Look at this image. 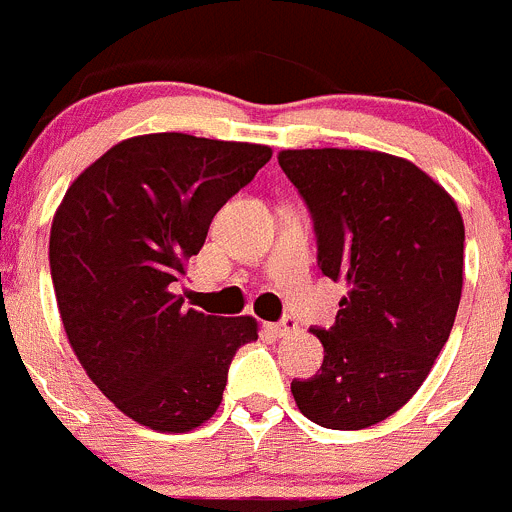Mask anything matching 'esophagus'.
<instances>
[{
    "label": "esophagus",
    "mask_w": 512,
    "mask_h": 512,
    "mask_svg": "<svg viewBox=\"0 0 512 512\" xmlns=\"http://www.w3.org/2000/svg\"><path fill=\"white\" fill-rule=\"evenodd\" d=\"M267 333H272L275 338H283V336H290V333L298 328V323L293 321V318H283L280 323H267Z\"/></svg>",
    "instance_id": "34e87169"
}]
</instances>
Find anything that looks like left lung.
<instances>
[{
    "label": "left lung",
    "mask_w": 512,
    "mask_h": 512,
    "mask_svg": "<svg viewBox=\"0 0 512 512\" xmlns=\"http://www.w3.org/2000/svg\"><path fill=\"white\" fill-rule=\"evenodd\" d=\"M318 237V267L346 280L323 364L290 384L326 429H366L399 412L432 371L462 295L465 224L455 199L412 161L356 148L280 151Z\"/></svg>",
    "instance_id": "obj_1"
}]
</instances>
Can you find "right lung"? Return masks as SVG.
Masks as SVG:
<instances>
[{
    "mask_svg": "<svg viewBox=\"0 0 512 512\" xmlns=\"http://www.w3.org/2000/svg\"><path fill=\"white\" fill-rule=\"evenodd\" d=\"M260 143L148 133L108 148L65 191L50 229L57 308L85 374L133 422L189 432L217 412L250 315L186 308L171 285L214 214L270 161Z\"/></svg>",
    "mask_w": 512,
    "mask_h": 512,
    "instance_id": "obj_1",
    "label": "right lung"
}]
</instances>
